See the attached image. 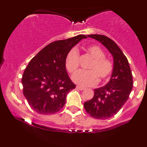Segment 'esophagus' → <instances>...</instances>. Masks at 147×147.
I'll list each match as a JSON object with an SVG mask.
<instances>
[{
  "mask_svg": "<svg viewBox=\"0 0 147 147\" xmlns=\"http://www.w3.org/2000/svg\"><path fill=\"white\" fill-rule=\"evenodd\" d=\"M77 88L78 89V90H85V88L82 87V86H77Z\"/></svg>",
  "mask_w": 147,
  "mask_h": 147,
  "instance_id": "1",
  "label": "esophagus"
}]
</instances>
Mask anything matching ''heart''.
I'll use <instances>...</instances> for the list:
<instances>
[{
	"instance_id": "heart-1",
	"label": "heart",
	"mask_w": 147,
	"mask_h": 147,
	"mask_svg": "<svg viewBox=\"0 0 147 147\" xmlns=\"http://www.w3.org/2000/svg\"><path fill=\"white\" fill-rule=\"evenodd\" d=\"M86 50L94 59L88 67L90 70L77 72L72 77L73 82L82 86H91L98 82V78L100 81L107 80L113 70L112 61L104 57L105 53L98 45H88ZM65 65L70 73L73 74L77 71L79 68V53L75 49H72L68 52Z\"/></svg>"
}]
</instances>
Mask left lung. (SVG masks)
I'll return each instance as SVG.
<instances>
[{"mask_svg": "<svg viewBox=\"0 0 147 147\" xmlns=\"http://www.w3.org/2000/svg\"><path fill=\"white\" fill-rule=\"evenodd\" d=\"M88 36L100 42L112 55L113 70L110 81L104 86L94 90L93 97L84 103V109L91 117L109 119L117 113L129 99L133 85L132 72L126 56L112 39L101 34Z\"/></svg>", "mask_w": 147, "mask_h": 147, "instance_id": "1", "label": "left lung"}]
</instances>
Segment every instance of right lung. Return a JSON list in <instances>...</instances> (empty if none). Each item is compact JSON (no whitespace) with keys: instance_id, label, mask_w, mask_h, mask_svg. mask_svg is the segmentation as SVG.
I'll return each mask as SVG.
<instances>
[{"instance_id":"right-lung-1","label":"right lung","mask_w":147,"mask_h":147,"mask_svg":"<svg viewBox=\"0 0 147 147\" xmlns=\"http://www.w3.org/2000/svg\"><path fill=\"white\" fill-rule=\"evenodd\" d=\"M85 35L57 41L45 46L32 59L22 77L23 95L30 107L39 114L58 112L75 84L65 69V59L70 50Z\"/></svg>"}]
</instances>
